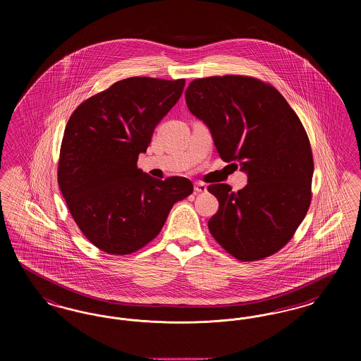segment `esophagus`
I'll return each mask as SVG.
<instances>
[{
  "label": "esophagus",
  "instance_id": "1",
  "mask_svg": "<svg viewBox=\"0 0 361 361\" xmlns=\"http://www.w3.org/2000/svg\"><path fill=\"white\" fill-rule=\"evenodd\" d=\"M195 192L197 193H204L207 192V185L204 183H195Z\"/></svg>",
  "mask_w": 361,
  "mask_h": 361
}]
</instances>
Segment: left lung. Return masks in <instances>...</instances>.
<instances>
[{
	"label": "left lung",
	"instance_id": "8db88e82",
	"mask_svg": "<svg viewBox=\"0 0 361 361\" xmlns=\"http://www.w3.org/2000/svg\"><path fill=\"white\" fill-rule=\"evenodd\" d=\"M189 111L204 121L224 161H238L247 185L208 187L219 202L211 235L233 257L257 261L283 249L305 219L314 172L307 133L275 86L255 77L196 78Z\"/></svg>",
	"mask_w": 361,
	"mask_h": 361
}]
</instances>
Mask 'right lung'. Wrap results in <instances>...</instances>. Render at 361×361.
Listing matches in <instances>:
<instances>
[{
    "instance_id": "add662e5",
    "label": "right lung",
    "mask_w": 361,
    "mask_h": 361,
    "mask_svg": "<svg viewBox=\"0 0 361 361\" xmlns=\"http://www.w3.org/2000/svg\"><path fill=\"white\" fill-rule=\"evenodd\" d=\"M184 86V78H126L86 99L66 124L58 185L82 234L108 255L146 246L173 204L193 192L185 177L158 180L137 165Z\"/></svg>"
}]
</instances>
